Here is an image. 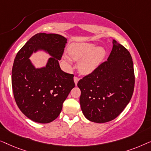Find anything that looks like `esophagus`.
Listing matches in <instances>:
<instances>
[{
  "mask_svg": "<svg viewBox=\"0 0 151 151\" xmlns=\"http://www.w3.org/2000/svg\"><path fill=\"white\" fill-rule=\"evenodd\" d=\"M78 81H79V78H78L77 76H75V77H74V82H75L76 86V84H77Z\"/></svg>",
  "mask_w": 151,
  "mask_h": 151,
  "instance_id": "1",
  "label": "esophagus"
}]
</instances>
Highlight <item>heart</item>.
I'll use <instances>...</instances> for the list:
<instances>
[{
  "instance_id": "b5f03b06",
  "label": "heart",
  "mask_w": 151,
  "mask_h": 151,
  "mask_svg": "<svg viewBox=\"0 0 151 151\" xmlns=\"http://www.w3.org/2000/svg\"><path fill=\"white\" fill-rule=\"evenodd\" d=\"M106 50L92 42H75L70 45L68 54L63 55V59L68 66H71L72 59L78 61L80 73L89 75L93 73L103 61Z\"/></svg>"
}]
</instances>
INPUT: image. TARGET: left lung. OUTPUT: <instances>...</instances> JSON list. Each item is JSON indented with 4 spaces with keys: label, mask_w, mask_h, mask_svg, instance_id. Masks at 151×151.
<instances>
[{
    "label": "left lung",
    "mask_w": 151,
    "mask_h": 151,
    "mask_svg": "<svg viewBox=\"0 0 151 151\" xmlns=\"http://www.w3.org/2000/svg\"><path fill=\"white\" fill-rule=\"evenodd\" d=\"M135 85L131 54L113 40L107 61L78 82L81 109L88 120L109 122L120 115L132 97Z\"/></svg>",
    "instance_id": "left-lung-1"
}]
</instances>
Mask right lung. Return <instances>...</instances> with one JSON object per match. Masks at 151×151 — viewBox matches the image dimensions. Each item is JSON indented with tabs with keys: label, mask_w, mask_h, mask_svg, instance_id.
<instances>
[{
	"label": "right lung",
	"mask_w": 151,
	"mask_h": 151,
	"mask_svg": "<svg viewBox=\"0 0 151 151\" xmlns=\"http://www.w3.org/2000/svg\"><path fill=\"white\" fill-rule=\"evenodd\" d=\"M66 43V38L59 34L37 33L15 57L12 73L15 101L20 111L34 122L46 124L55 120L75 88L74 75L61 70L59 64ZM37 51L51 56L45 67L35 68L29 59Z\"/></svg>",
	"instance_id": "right-lung-1"
}]
</instances>
